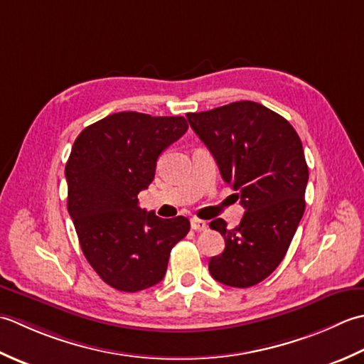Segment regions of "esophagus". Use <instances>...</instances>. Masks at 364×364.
<instances>
[{
    "label": "esophagus",
    "mask_w": 364,
    "mask_h": 364,
    "mask_svg": "<svg viewBox=\"0 0 364 364\" xmlns=\"http://www.w3.org/2000/svg\"><path fill=\"white\" fill-rule=\"evenodd\" d=\"M190 225H191V229L193 231H205L207 229V223L204 220H199V218H191L190 220Z\"/></svg>",
    "instance_id": "34e87169"
}]
</instances>
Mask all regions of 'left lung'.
<instances>
[{
	"mask_svg": "<svg viewBox=\"0 0 364 364\" xmlns=\"http://www.w3.org/2000/svg\"><path fill=\"white\" fill-rule=\"evenodd\" d=\"M187 119L245 209L234 229L223 218L210 221L226 242L209 261L210 275L231 287L255 286L283 261L305 212L301 141L283 116L250 100L188 113Z\"/></svg>",
	"mask_w": 364,
	"mask_h": 364,
	"instance_id": "obj_1",
	"label": "left lung"
}]
</instances>
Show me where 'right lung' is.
Wrapping results in <instances>:
<instances>
[{
    "label": "right lung",
    "instance_id": "add662e5",
    "mask_svg": "<svg viewBox=\"0 0 364 364\" xmlns=\"http://www.w3.org/2000/svg\"><path fill=\"white\" fill-rule=\"evenodd\" d=\"M187 129L182 116L121 111L89 125L72 146L68 210L87 262L117 291L160 283L173 247L190 231L185 217L163 220L138 205L160 154Z\"/></svg>",
    "mask_w": 364,
    "mask_h": 364
}]
</instances>
